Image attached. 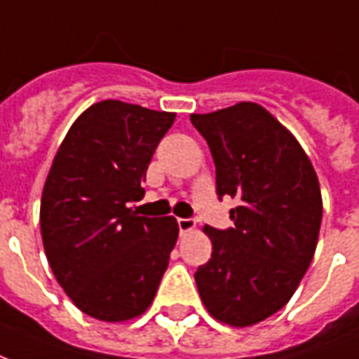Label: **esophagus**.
I'll list each match as a JSON object with an SVG mask.
<instances>
[{"label": "esophagus", "mask_w": 359, "mask_h": 359, "mask_svg": "<svg viewBox=\"0 0 359 359\" xmlns=\"http://www.w3.org/2000/svg\"><path fill=\"white\" fill-rule=\"evenodd\" d=\"M177 225H179L180 234H187V233H190L192 229H194L196 221H194V219H190V217H187V219L179 217V219H177Z\"/></svg>", "instance_id": "esophagus-1"}]
</instances>
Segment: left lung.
<instances>
[{
	"mask_svg": "<svg viewBox=\"0 0 359 359\" xmlns=\"http://www.w3.org/2000/svg\"><path fill=\"white\" fill-rule=\"evenodd\" d=\"M215 163L219 200L236 198L234 226L205 225L213 252L194 273L205 308L233 327L259 323L292 298L317 246L319 180L292 134L250 102L190 115Z\"/></svg>",
	"mask_w": 359,
	"mask_h": 359,
	"instance_id": "left-lung-1",
	"label": "left lung"
}]
</instances>
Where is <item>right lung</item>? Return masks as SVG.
Instances as JSON below:
<instances>
[{"label":"right lung","instance_id":"add662e5","mask_svg":"<svg viewBox=\"0 0 359 359\" xmlns=\"http://www.w3.org/2000/svg\"><path fill=\"white\" fill-rule=\"evenodd\" d=\"M175 113L105 100L74 121L46 180L40 226L51 271L74 306L102 321L146 311L179 236L175 217L128 208Z\"/></svg>","mask_w":359,"mask_h":359}]
</instances>
